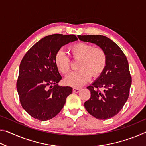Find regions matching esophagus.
<instances>
[{
	"label": "esophagus",
	"instance_id": "obj_1",
	"mask_svg": "<svg viewBox=\"0 0 146 146\" xmlns=\"http://www.w3.org/2000/svg\"><path fill=\"white\" fill-rule=\"evenodd\" d=\"M80 91H81V89L76 88H73V93H78V92H80Z\"/></svg>",
	"mask_w": 146,
	"mask_h": 146
}]
</instances>
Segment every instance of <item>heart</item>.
I'll return each instance as SVG.
<instances>
[{
	"instance_id": "b5f03b06",
	"label": "heart",
	"mask_w": 146,
	"mask_h": 146,
	"mask_svg": "<svg viewBox=\"0 0 146 146\" xmlns=\"http://www.w3.org/2000/svg\"><path fill=\"white\" fill-rule=\"evenodd\" d=\"M74 60H79L77 69L80 70L70 73L64 79L66 85L76 88L87 83L91 78L98 77L105 70L107 57L104 50L87 43L78 42L69 48ZM55 64L61 73L66 74L70 70V59L62 50L56 53Z\"/></svg>"
}]
</instances>
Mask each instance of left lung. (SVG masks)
<instances>
[{
  "instance_id": "1",
  "label": "left lung",
  "mask_w": 146,
  "mask_h": 146,
  "mask_svg": "<svg viewBox=\"0 0 146 146\" xmlns=\"http://www.w3.org/2000/svg\"><path fill=\"white\" fill-rule=\"evenodd\" d=\"M78 38L81 41L96 44L106 55L105 70L87 88L91 97L85 102L84 107L97 119H109L119 113L129 97L132 80L127 58L117 44L106 36L78 35ZM99 88L102 90L100 91Z\"/></svg>"
}]
</instances>
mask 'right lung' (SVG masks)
<instances>
[{"instance_id":"add662e5","label":"right lung","mask_w":146,"mask_h":146,"mask_svg":"<svg viewBox=\"0 0 146 146\" xmlns=\"http://www.w3.org/2000/svg\"><path fill=\"white\" fill-rule=\"evenodd\" d=\"M74 35L46 36L29 49L22 60L17 82L20 102L35 119L50 120L60 113L72 88L58 85L62 79L55 64L61 47L77 40Z\"/></svg>"}]
</instances>
